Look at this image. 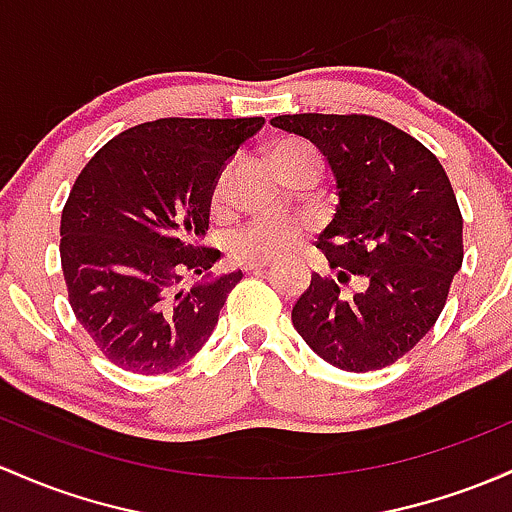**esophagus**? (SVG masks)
<instances>
[{
  "instance_id": "1",
  "label": "esophagus",
  "mask_w": 512,
  "mask_h": 512,
  "mask_svg": "<svg viewBox=\"0 0 512 512\" xmlns=\"http://www.w3.org/2000/svg\"><path fill=\"white\" fill-rule=\"evenodd\" d=\"M269 265H272V260H252L245 262V269H252V272H255V269H265Z\"/></svg>"
}]
</instances>
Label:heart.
Masks as SVG:
<instances>
[{
    "instance_id": "b5f03b06",
    "label": "heart",
    "mask_w": 512,
    "mask_h": 512,
    "mask_svg": "<svg viewBox=\"0 0 512 512\" xmlns=\"http://www.w3.org/2000/svg\"><path fill=\"white\" fill-rule=\"evenodd\" d=\"M269 157H272L274 167L289 177L291 172L299 170L301 165H320L318 150L313 148L308 140L303 138H279L277 143L269 148ZM230 170L233 165L223 167L216 174L211 187V209L221 211L228 204L230 192ZM306 223L299 218H286V216H255L235 230L228 238V252L233 260L238 262H252V260H274L282 257L286 252L294 250L306 235Z\"/></svg>"
}]
</instances>
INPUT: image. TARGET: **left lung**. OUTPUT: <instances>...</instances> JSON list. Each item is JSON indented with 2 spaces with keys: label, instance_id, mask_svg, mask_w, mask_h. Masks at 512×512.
<instances>
[{
  "label": "left lung",
  "instance_id": "left-lung-1",
  "mask_svg": "<svg viewBox=\"0 0 512 512\" xmlns=\"http://www.w3.org/2000/svg\"><path fill=\"white\" fill-rule=\"evenodd\" d=\"M272 126L316 143L340 206L318 247L333 274H311L291 308L306 345L345 372H374L411 352L440 318L462 267V211L445 167L411 133L369 114H286ZM352 276L365 289L340 292Z\"/></svg>",
  "mask_w": 512,
  "mask_h": 512
}]
</instances>
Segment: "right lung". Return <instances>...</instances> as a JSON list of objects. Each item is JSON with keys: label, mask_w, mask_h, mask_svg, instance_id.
Listing matches in <instances>:
<instances>
[{"label": "right lung", "mask_w": 512, "mask_h": 512, "mask_svg": "<svg viewBox=\"0 0 512 512\" xmlns=\"http://www.w3.org/2000/svg\"><path fill=\"white\" fill-rule=\"evenodd\" d=\"M262 126V116L140 123L77 174L60 221V262L72 311L111 364L165 374L209 340L243 272L179 284L221 255L199 245L213 179Z\"/></svg>", "instance_id": "right-lung-1"}]
</instances>
